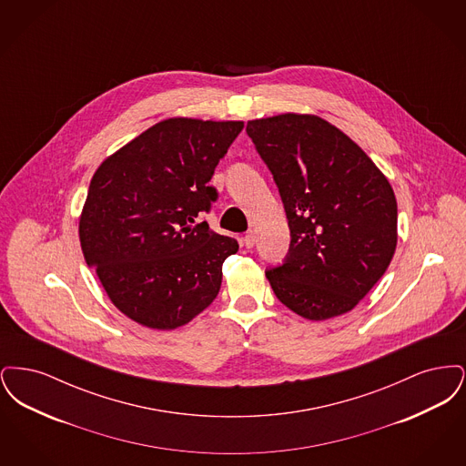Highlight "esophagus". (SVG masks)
<instances>
[{"label": "esophagus", "instance_id": "obj_1", "mask_svg": "<svg viewBox=\"0 0 466 466\" xmlns=\"http://www.w3.org/2000/svg\"><path fill=\"white\" fill-rule=\"evenodd\" d=\"M255 241H257V239H255V234H253V232H248V234H246V236H244L243 243H244V246H246V248H248V249H249V248H253V246H255Z\"/></svg>", "mask_w": 466, "mask_h": 466}]
</instances>
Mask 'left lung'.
I'll return each instance as SVG.
<instances>
[{
	"mask_svg": "<svg viewBox=\"0 0 466 466\" xmlns=\"http://www.w3.org/2000/svg\"><path fill=\"white\" fill-rule=\"evenodd\" d=\"M246 133L279 188L289 218L285 264L266 272L299 316H340L372 289L397 249L395 192L372 158L330 122L283 113Z\"/></svg>",
	"mask_w": 466,
	"mask_h": 466,
	"instance_id": "left-lung-1",
	"label": "left lung"
}]
</instances>
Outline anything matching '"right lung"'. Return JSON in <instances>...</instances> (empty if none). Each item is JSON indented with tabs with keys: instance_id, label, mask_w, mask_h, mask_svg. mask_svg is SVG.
I'll return each mask as SVG.
<instances>
[{
	"instance_id": "right-lung-1",
	"label": "right lung",
	"mask_w": 466,
	"mask_h": 466,
	"mask_svg": "<svg viewBox=\"0 0 466 466\" xmlns=\"http://www.w3.org/2000/svg\"><path fill=\"white\" fill-rule=\"evenodd\" d=\"M241 120L166 118L105 158L90 179L80 244L113 306L154 330L192 321L218 295L239 249L206 222L209 187Z\"/></svg>"
}]
</instances>
